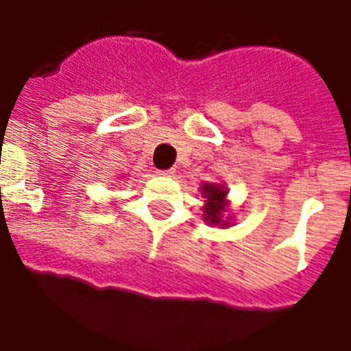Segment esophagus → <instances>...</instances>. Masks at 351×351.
Masks as SVG:
<instances>
[{
  "instance_id": "obj_1",
  "label": "esophagus",
  "mask_w": 351,
  "mask_h": 351,
  "mask_svg": "<svg viewBox=\"0 0 351 351\" xmlns=\"http://www.w3.org/2000/svg\"><path fill=\"white\" fill-rule=\"evenodd\" d=\"M158 173L163 176H173L175 175V169H161V171H158Z\"/></svg>"
}]
</instances>
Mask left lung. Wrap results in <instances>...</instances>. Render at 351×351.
<instances>
[{"instance_id": "left-lung-1", "label": "left lung", "mask_w": 351, "mask_h": 351, "mask_svg": "<svg viewBox=\"0 0 351 351\" xmlns=\"http://www.w3.org/2000/svg\"><path fill=\"white\" fill-rule=\"evenodd\" d=\"M203 193L208 199L205 205V220H208L210 223H220L228 190H223L220 186H214V184H206V186H203Z\"/></svg>"}]
</instances>
